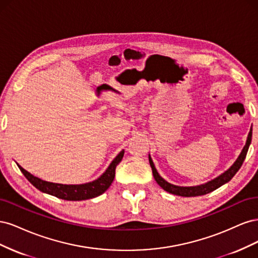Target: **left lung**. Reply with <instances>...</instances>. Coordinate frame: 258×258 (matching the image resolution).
I'll return each mask as SVG.
<instances>
[{
    "label": "left lung",
    "mask_w": 258,
    "mask_h": 258,
    "mask_svg": "<svg viewBox=\"0 0 258 258\" xmlns=\"http://www.w3.org/2000/svg\"><path fill=\"white\" fill-rule=\"evenodd\" d=\"M251 141H252V128L249 129L243 150L241 151L239 157L237 158V160L235 162H233V165L228 170H226L224 173H222L221 175H218L217 177L212 179V181L207 182V183L201 184V185H197V186H177V185H173V184L167 182L166 179L162 178L159 175V173L157 172V170H156V168H155V165H154L150 154H148V160H150V165H151V168L153 171V175H154L155 181L157 182V184L161 187V188H163L166 191L176 195V196H182V197L202 196V195H206V194H209L211 191L217 189L218 187H221L224 184L228 183L230 181V179L233 177V175H235L239 171V169L241 168L242 163H243L246 153L248 151L249 144H251Z\"/></svg>",
    "instance_id": "8db88e82"
}]
</instances>
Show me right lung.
I'll return each mask as SVG.
<instances>
[{"mask_svg":"<svg viewBox=\"0 0 258 258\" xmlns=\"http://www.w3.org/2000/svg\"><path fill=\"white\" fill-rule=\"evenodd\" d=\"M124 151L122 150L116 157L113 159V161L110 163V166L104 171L103 174L99 176L97 179L89 183L85 184H58V183H51L44 181L42 178H38L28 172L27 170L23 169L21 166L17 163L20 171L27 177L28 181L32 184L38 190H41L45 194L51 195L60 199L63 200H70V201H81V200H87L100 196L102 195L108 187L111 186L112 182L114 181L115 177V169L117 165L121 161L123 157Z\"/></svg>","mask_w":258,"mask_h":258,"instance_id":"right-lung-1","label":"right lung"}]
</instances>
